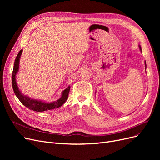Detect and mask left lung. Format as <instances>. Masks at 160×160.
I'll use <instances>...</instances> for the list:
<instances>
[{
    "instance_id": "1",
    "label": "left lung",
    "mask_w": 160,
    "mask_h": 160,
    "mask_svg": "<svg viewBox=\"0 0 160 160\" xmlns=\"http://www.w3.org/2000/svg\"><path fill=\"white\" fill-rule=\"evenodd\" d=\"M139 49L142 51V48H141V46L139 45ZM145 66H146V61H145Z\"/></svg>"
}]
</instances>
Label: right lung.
<instances>
[{
  "label": "right lung",
  "instance_id": "right-lung-1",
  "mask_svg": "<svg viewBox=\"0 0 160 160\" xmlns=\"http://www.w3.org/2000/svg\"><path fill=\"white\" fill-rule=\"evenodd\" d=\"M22 52V49L19 51L18 53V55L15 59V61H14V64L12 74V89L14 91V93L17 97V98L27 108L35 111H38V112H41V111H45L51 110V109H54L61 107V106L67 101V99H68V95L71 88L70 86H69L68 88H66L62 92L61 97L59 99L51 103L45 102V101H42L41 100L34 99L32 98H31L28 96L24 95L22 93H21L20 90H19L16 82V75L18 71L19 61H20V58H21Z\"/></svg>",
  "mask_w": 160,
  "mask_h": 160
}]
</instances>
